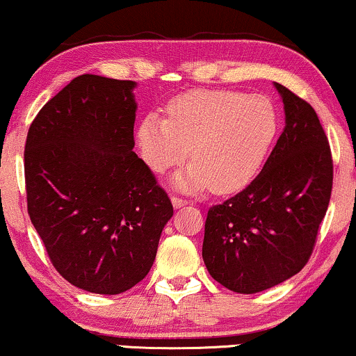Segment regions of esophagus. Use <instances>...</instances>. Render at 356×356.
Instances as JSON below:
<instances>
[{
  "instance_id": "obj_1",
  "label": "esophagus",
  "mask_w": 356,
  "mask_h": 356,
  "mask_svg": "<svg viewBox=\"0 0 356 356\" xmlns=\"http://www.w3.org/2000/svg\"><path fill=\"white\" fill-rule=\"evenodd\" d=\"M171 203H173L175 209H179V208H183V206H186L188 201L183 200V198H179V196H171Z\"/></svg>"
}]
</instances>
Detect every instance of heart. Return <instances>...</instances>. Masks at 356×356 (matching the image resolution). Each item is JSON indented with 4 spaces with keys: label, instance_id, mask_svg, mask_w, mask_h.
Here are the masks:
<instances>
[{
    "label": "heart",
    "instance_id": "heart-1",
    "mask_svg": "<svg viewBox=\"0 0 356 356\" xmlns=\"http://www.w3.org/2000/svg\"><path fill=\"white\" fill-rule=\"evenodd\" d=\"M168 118L148 113L137 127L143 161L156 173L193 161L173 175L183 191L213 186L234 193L252 181L279 131V112L269 97L239 90L201 89L171 99Z\"/></svg>",
    "mask_w": 356,
    "mask_h": 356
}]
</instances>
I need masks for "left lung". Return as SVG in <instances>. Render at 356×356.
Returning <instances> with one entry per match:
<instances>
[{
	"label": "left lung",
	"instance_id": "8db88e82",
	"mask_svg": "<svg viewBox=\"0 0 356 356\" xmlns=\"http://www.w3.org/2000/svg\"><path fill=\"white\" fill-rule=\"evenodd\" d=\"M285 127L261 173L209 208L203 261L232 292L256 293L291 279L312 254L332 195L333 163L312 105L274 82Z\"/></svg>",
	"mask_w": 356,
	"mask_h": 356
}]
</instances>
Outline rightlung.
<instances>
[{
	"instance_id": "obj_1",
	"label": "right lung",
	"mask_w": 356,
	"mask_h": 356,
	"mask_svg": "<svg viewBox=\"0 0 356 356\" xmlns=\"http://www.w3.org/2000/svg\"><path fill=\"white\" fill-rule=\"evenodd\" d=\"M135 87L94 74L72 79L26 138L31 222L56 270L92 293L115 296L143 280L173 216L134 152Z\"/></svg>"
}]
</instances>
